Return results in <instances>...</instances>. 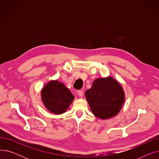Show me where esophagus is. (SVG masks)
<instances>
[{
  "instance_id": "1",
  "label": "esophagus",
  "mask_w": 159,
  "mask_h": 159,
  "mask_svg": "<svg viewBox=\"0 0 159 159\" xmlns=\"http://www.w3.org/2000/svg\"><path fill=\"white\" fill-rule=\"evenodd\" d=\"M77 94H78V95H79V97H83V95H84V93H83V91H82V90H79V91H77Z\"/></svg>"
}]
</instances>
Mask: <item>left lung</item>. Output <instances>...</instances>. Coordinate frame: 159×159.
<instances>
[{
	"label": "left lung",
	"instance_id": "1",
	"mask_svg": "<svg viewBox=\"0 0 159 159\" xmlns=\"http://www.w3.org/2000/svg\"><path fill=\"white\" fill-rule=\"evenodd\" d=\"M85 97L91 112L102 120L117 115L125 101L122 86L111 76L96 79L85 92Z\"/></svg>",
	"mask_w": 159,
	"mask_h": 159
}]
</instances>
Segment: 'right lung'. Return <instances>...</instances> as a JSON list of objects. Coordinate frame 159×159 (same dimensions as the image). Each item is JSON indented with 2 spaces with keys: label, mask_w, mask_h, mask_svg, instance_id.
Returning a JSON list of instances; mask_svg holds the SVG:
<instances>
[{
  "label": "right lung",
  "mask_w": 159,
  "mask_h": 159,
  "mask_svg": "<svg viewBox=\"0 0 159 159\" xmlns=\"http://www.w3.org/2000/svg\"><path fill=\"white\" fill-rule=\"evenodd\" d=\"M40 93L45 107L55 115L65 113L75 98L70 90L58 80L48 82L42 89Z\"/></svg>",
  "instance_id": "obj_1"
}]
</instances>
